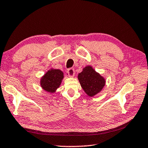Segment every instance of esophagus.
Instances as JSON below:
<instances>
[{"label":"esophagus","mask_w":148,"mask_h":148,"mask_svg":"<svg viewBox=\"0 0 148 148\" xmlns=\"http://www.w3.org/2000/svg\"><path fill=\"white\" fill-rule=\"evenodd\" d=\"M67 73L68 74V75H69V77H74L75 75L74 69H73V68H70V69H69L67 71Z\"/></svg>","instance_id":"esophagus-1"}]
</instances>
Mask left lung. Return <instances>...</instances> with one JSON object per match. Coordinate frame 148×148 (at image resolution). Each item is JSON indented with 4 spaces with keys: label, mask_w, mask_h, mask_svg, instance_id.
Wrapping results in <instances>:
<instances>
[{
    "label": "left lung",
    "mask_w": 148,
    "mask_h": 148,
    "mask_svg": "<svg viewBox=\"0 0 148 148\" xmlns=\"http://www.w3.org/2000/svg\"><path fill=\"white\" fill-rule=\"evenodd\" d=\"M82 88L90 97L99 92L105 85V79L94 71L91 66H87L78 74Z\"/></svg>",
    "instance_id": "1"
}]
</instances>
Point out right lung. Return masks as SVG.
<instances>
[{
  "mask_svg": "<svg viewBox=\"0 0 148 148\" xmlns=\"http://www.w3.org/2000/svg\"><path fill=\"white\" fill-rule=\"evenodd\" d=\"M64 74L59 69H52L48 71L42 77L40 86L44 90L49 92H54L61 84Z\"/></svg>",
  "mask_w": 148,
  "mask_h": 148,
  "instance_id": "obj_1",
  "label": "right lung"
}]
</instances>
